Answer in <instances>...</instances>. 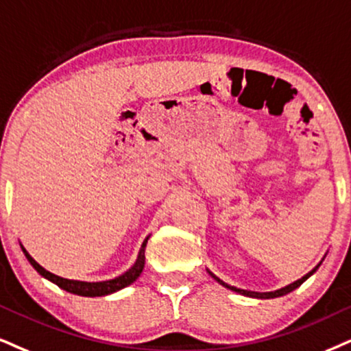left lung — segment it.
I'll use <instances>...</instances> for the list:
<instances>
[{
    "label": "left lung",
    "mask_w": 351,
    "mask_h": 351,
    "mask_svg": "<svg viewBox=\"0 0 351 351\" xmlns=\"http://www.w3.org/2000/svg\"><path fill=\"white\" fill-rule=\"evenodd\" d=\"M327 255V254H326ZM326 255H324L322 257V261L317 263V265H315L313 270L311 271H308V274H306L304 276H301L300 280H296V281H293V283H289V285H287V287H283V288H280V289H275V291H267V293H261V291H249V289H241V288H236V287H231V285H228V283H224L223 280H219L218 276H216L215 274H211V271L208 270V268H206V271H208L210 274V276L211 278H215L216 281H218L219 285H223L224 288H228V289H231V291H234V293H239V295H242V296H249V298H257V300H270V298H280V296H285V295H288V293H291L293 289H296L298 287H301L302 283H304L306 280L309 278L311 275H314L315 274V270H317L319 267H321V263L324 262V258H326Z\"/></svg>",
    "instance_id": "left-lung-1"
}]
</instances>
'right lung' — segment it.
Masks as SVG:
<instances>
[{"label":"right lung","instance_id":"add662e5","mask_svg":"<svg viewBox=\"0 0 351 351\" xmlns=\"http://www.w3.org/2000/svg\"><path fill=\"white\" fill-rule=\"evenodd\" d=\"M148 239H149V236L143 241L141 249H140V252H138L135 263H133V265L130 267L125 274H122L120 276H115V278H112V280H106V281L68 280V278H63V276L51 274V271L45 270L40 263H37L36 261H34L32 255L25 250V247L21 244V242H19V245H21V249H23L25 258H27L30 265L36 268L37 274L42 275L43 278H47L49 281H51V283H55L56 287L64 289V291L73 293V295L96 298V296H107V295H112V293H115V291H120V289L130 287L133 281L138 280V276L141 275L143 268H145V249H146V242H148Z\"/></svg>","mask_w":351,"mask_h":351}]
</instances>
